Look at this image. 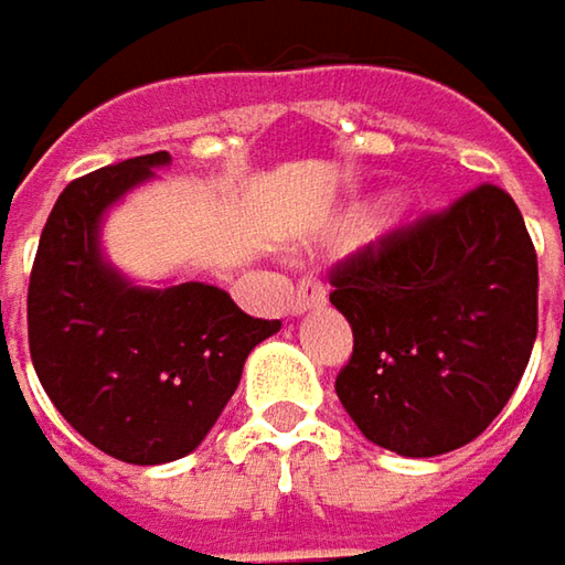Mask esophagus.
<instances>
[{
  "instance_id": "esophagus-1",
  "label": "esophagus",
  "mask_w": 565,
  "mask_h": 565,
  "mask_svg": "<svg viewBox=\"0 0 565 565\" xmlns=\"http://www.w3.org/2000/svg\"><path fill=\"white\" fill-rule=\"evenodd\" d=\"M323 301H327V289H323V282H320L317 276L298 279V286H295L292 295V315H305V311H311V308H320Z\"/></svg>"
}]
</instances>
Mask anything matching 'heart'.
Returning a JSON list of instances; mask_svg holds the SVG:
<instances>
[{"instance_id": "obj_1", "label": "heart", "mask_w": 565, "mask_h": 565, "mask_svg": "<svg viewBox=\"0 0 565 565\" xmlns=\"http://www.w3.org/2000/svg\"><path fill=\"white\" fill-rule=\"evenodd\" d=\"M352 226H359V220H355V223H352Z\"/></svg>"}]
</instances>
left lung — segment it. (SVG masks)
<instances>
[{
	"instance_id": "obj_1",
	"label": "left lung",
	"mask_w": 565,
	"mask_h": 565,
	"mask_svg": "<svg viewBox=\"0 0 565 565\" xmlns=\"http://www.w3.org/2000/svg\"><path fill=\"white\" fill-rule=\"evenodd\" d=\"M352 323L337 396L371 444L424 459L471 444L537 337V254L503 188H471L330 270Z\"/></svg>"
}]
</instances>
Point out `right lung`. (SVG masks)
<instances>
[{
	"label": "right lung",
	"instance_id": "add662e5",
	"mask_svg": "<svg viewBox=\"0 0 565 565\" xmlns=\"http://www.w3.org/2000/svg\"><path fill=\"white\" fill-rule=\"evenodd\" d=\"M166 163L160 150L75 179L43 226L28 286V342L46 396L87 444L131 466L201 444L250 349L282 327L248 317L216 286L138 289L103 264V210Z\"/></svg>",
	"mask_w": 565,
	"mask_h": 565
}]
</instances>
